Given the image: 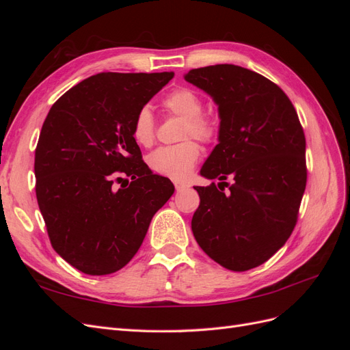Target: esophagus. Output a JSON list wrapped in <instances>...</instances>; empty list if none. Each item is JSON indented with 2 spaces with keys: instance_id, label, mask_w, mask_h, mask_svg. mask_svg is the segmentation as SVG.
I'll return each mask as SVG.
<instances>
[{
  "instance_id": "34e87169",
  "label": "esophagus",
  "mask_w": 350,
  "mask_h": 350,
  "mask_svg": "<svg viewBox=\"0 0 350 350\" xmlns=\"http://www.w3.org/2000/svg\"><path fill=\"white\" fill-rule=\"evenodd\" d=\"M189 185L187 183H175V189L176 191H184Z\"/></svg>"
}]
</instances>
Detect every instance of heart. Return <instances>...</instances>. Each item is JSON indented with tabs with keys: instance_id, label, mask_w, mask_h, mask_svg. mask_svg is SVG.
I'll use <instances>...</instances> for the list:
<instances>
[{
	"instance_id": "heart-1",
	"label": "heart",
	"mask_w": 350,
	"mask_h": 350,
	"mask_svg": "<svg viewBox=\"0 0 350 350\" xmlns=\"http://www.w3.org/2000/svg\"><path fill=\"white\" fill-rule=\"evenodd\" d=\"M163 107L167 112L184 118L183 139L194 137V139L210 143L215 140L217 126L215 121L203 111V100L198 93L188 88L175 89L167 94L163 100ZM154 118L152 111L144 107L137 112L133 121V137L140 146H150L154 140ZM200 157V147L197 143L188 140L175 146H163L156 149L149 156V165L159 175L183 181L193 172Z\"/></svg>"
}]
</instances>
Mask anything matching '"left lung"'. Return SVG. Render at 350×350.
Returning <instances> with one entry per match:
<instances>
[{
  "label": "left lung",
  "mask_w": 350,
  "mask_h": 350,
  "mask_svg": "<svg viewBox=\"0 0 350 350\" xmlns=\"http://www.w3.org/2000/svg\"><path fill=\"white\" fill-rule=\"evenodd\" d=\"M184 79L217 105L219 144L200 175L229 176L194 187L200 206L191 229L200 248L234 271H245L279 251L298 219L306 185L305 135L284 92L261 74L234 64L188 71Z\"/></svg>",
  "instance_id": "left-lung-1"
}]
</instances>
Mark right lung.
Segmentation results:
<instances>
[{"label":"right lung","instance_id":"right-lung-1","mask_svg":"<svg viewBox=\"0 0 350 350\" xmlns=\"http://www.w3.org/2000/svg\"><path fill=\"white\" fill-rule=\"evenodd\" d=\"M172 77V71L96 74L62 94L42 125L38 204L52 247L83 273L103 276L129 264L175 191L171 179L142 161L133 137L137 112Z\"/></svg>","mask_w":350,"mask_h":350}]
</instances>
